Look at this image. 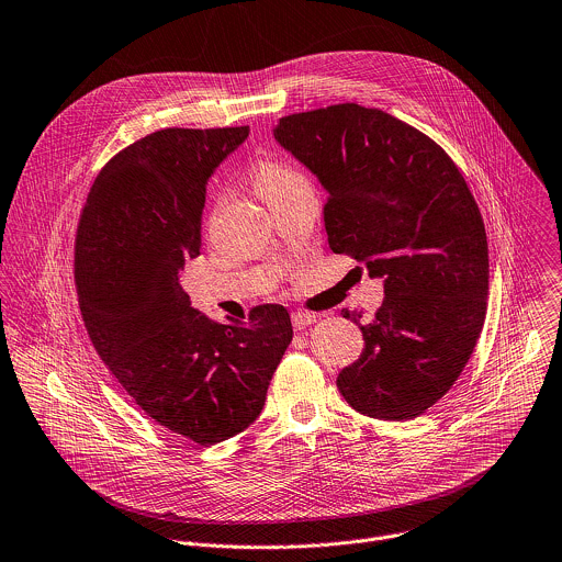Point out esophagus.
<instances>
[{"instance_id":"obj_1","label":"esophagus","mask_w":562,"mask_h":562,"mask_svg":"<svg viewBox=\"0 0 562 562\" xmlns=\"http://www.w3.org/2000/svg\"><path fill=\"white\" fill-rule=\"evenodd\" d=\"M291 322H293L295 330H304L306 326H311L315 322V315L313 313H304V311H295L291 315Z\"/></svg>"}]
</instances>
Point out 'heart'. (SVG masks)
Instances as JSON below:
<instances>
[{
	"mask_svg": "<svg viewBox=\"0 0 562 562\" xmlns=\"http://www.w3.org/2000/svg\"><path fill=\"white\" fill-rule=\"evenodd\" d=\"M300 181H304L302 172L278 159H262L254 168V188L267 203Z\"/></svg>",
	"mask_w": 562,
	"mask_h": 562,
	"instance_id": "1",
	"label": "heart"
}]
</instances>
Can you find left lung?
I'll return each mask as SVG.
<instances>
[{
  "label": "left lung",
  "mask_w": 562,
  "mask_h": 562,
  "mask_svg": "<svg viewBox=\"0 0 562 562\" xmlns=\"http://www.w3.org/2000/svg\"><path fill=\"white\" fill-rule=\"evenodd\" d=\"M278 144L324 186L335 254L383 278L370 324L348 308L366 348L337 387L352 409L412 420L458 381L480 339L488 300V240L453 159L403 120L355 102L280 117Z\"/></svg>",
  "instance_id": "1"
}]
</instances>
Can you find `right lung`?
<instances>
[{
    "label": "right lung",
    "instance_id": "add662e5",
    "mask_svg": "<svg viewBox=\"0 0 562 562\" xmlns=\"http://www.w3.org/2000/svg\"><path fill=\"white\" fill-rule=\"evenodd\" d=\"M249 126L161 128L106 161L74 249L89 339L137 407L201 447L245 431L293 339L280 304L218 324L179 284L201 249L205 186Z\"/></svg>",
    "mask_w": 562,
    "mask_h": 562
}]
</instances>
